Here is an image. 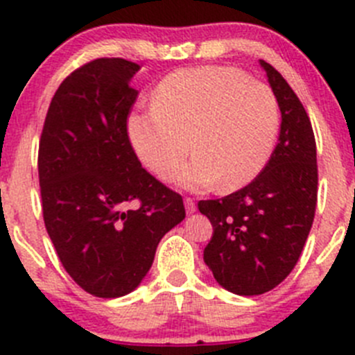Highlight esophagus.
I'll list each match as a JSON object with an SVG mask.
<instances>
[{"label":"esophagus","mask_w":355,"mask_h":355,"mask_svg":"<svg viewBox=\"0 0 355 355\" xmlns=\"http://www.w3.org/2000/svg\"><path fill=\"white\" fill-rule=\"evenodd\" d=\"M184 207H187V212L188 214H193L195 211H197V205H195V200L193 198H184Z\"/></svg>","instance_id":"1"}]
</instances>
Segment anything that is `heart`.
I'll use <instances>...</instances> for the list:
<instances>
[{"label": "heart", "instance_id": "1", "mask_svg": "<svg viewBox=\"0 0 355 355\" xmlns=\"http://www.w3.org/2000/svg\"><path fill=\"white\" fill-rule=\"evenodd\" d=\"M281 123L279 103L266 83L235 67L205 66L174 71L151 96V110L129 118L137 158L168 180L191 150L195 157L178 181L202 191L221 183L234 191L265 168Z\"/></svg>", "mask_w": 355, "mask_h": 355}]
</instances>
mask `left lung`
Returning <instances> with one entry per match:
<instances>
[{
  "instance_id": "left-lung-1",
  "label": "left lung",
  "mask_w": 355,
  "mask_h": 355,
  "mask_svg": "<svg viewBox=\"0 0 355 355\" xmlns=\"http://www.w3.org/2000/svg\"><path fill=\"white\" fill-rule=\"evenodd\" d=\"M259 62L281 107L279 143L248 187L198 202L214 228L204 249L205 265L223 288L241 296L263 295L291 273L317 205V151L309 114L282 74Z\"/></svg>"
}]
</instances>
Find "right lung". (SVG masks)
Wrapping results in <instances>:
<instances>
[{
    "label": "right lung",
    "instance_id": "1",
    "mask_svg": "<svg viewBox=\"0 0 355 355\" xmlns=\"http://www.w3.org/2000/svg\"><path fill=\"white\" fill-rule=\"evenodd\" d=\"M139 64H83L50 103L38 150L45 228L64 270L83 291H134L160 239L187 216L183 197L143 168L127 132Z\"/></svg>",
    "mask_w": 355,
    "mask_h": 355
}]
</instances>
